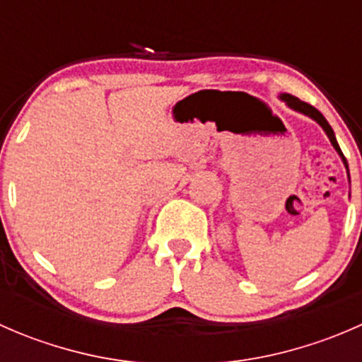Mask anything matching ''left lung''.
Wrapping results in <instances>:
<instances>
[{"label": "left lung", "mask_w": 362, "mask_h": 362, "mask_svg": "<svg viewBox=\"0 0 362 362\" xmlns=\"http://www.w3.org/2000/svg\"><path fill=\"white\" fill-rule=\"evenodd\" d=\"M282 98L284 101H286L287 105H289L291 108H294V110H298V112H301V113H305V115H308V117H312L313 120H317V122L320 124V126L324 127V131H326L327 133V136H329V140H331V144H333V147L337 148V152L339 156H341V159H343V163H345V166H346V160H345V156L341 154V148H339V145H338V141H337V138H334V133H333V129H331V126H329V122H327L326 119H324V115L322 113H320L319 110H317V108H313L312 105H308V103H305V101H301V100H298V98L296 96H291V94H282ZM349 168V166H346Z\"/></svg>", "instance_id": "8db88e82"}]
</instances>
